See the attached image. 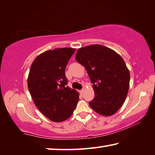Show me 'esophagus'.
<instances>
[{
    "label": "esophagus",
    "mask_w": 155,
    "mask_h": 155,
    "mask_svg": "<svg viewBox=\"0 0 155 155\" xmlns=\"http://www.w3.org/2000/svg\"><path fill=\"white\" fill-rule=\"evenodd\" d=\"M83 91H84V90H83V89H82V90H80V93H81V94H83Z\"/></svg>",
    "instance_id": "obj_1"
}]
</instances>
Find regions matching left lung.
Wrapping results in <instances>:
<instances>
[{"instance_id": "obj_1", "label": "left lung", "mask_w": 155, "mask_h": 155, "mask_svg": "<svg viewBox=\"0 0 155 155\" xmlns=\"http://www.w3.org/2000/svg\"><path fill=\"white\" fill-rule=\"evenodd\" d=\"M75 59L90 77L95 97L89 104L98 114L110 116L124 103L130 73L121 56L106 46L96 44L79 48Z\"/></svg>"}]
</instances>
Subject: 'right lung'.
Returning <instances> with one entry per match:
<instances>
[{
  "instance_id": "1",
  "label": "right lung",
  "mask_w": 155,
  "mask_h": 155,
  "mask_svg": "<svg viewBox=\"0 0 155 155\" xmlns=\"http://www.w3.org/2000/svg\"><path fill=\"white\" fill-rule=\"evenodd\" d=\"M75 48L47 51L31 64L28 88L38 109L51 121L59 122L71 116L79 94L68 85L65 70Z\"/></svg>"
}]
</instances>
